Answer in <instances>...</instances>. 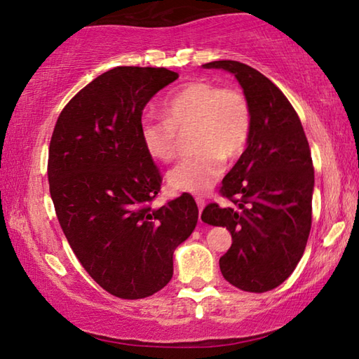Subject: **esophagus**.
<instances>
[{
  "instance_id": "34e87169",
  "label": "esophagus",
  "mask_w": 359,
  "mask_h": 359,
  "mask_svg": "<svg viewBox=\"0 0 359 359\" xmlns=\"http://www.w3.org/2000/svg\"><path fill=\"white\" fill-rule=\"evenodd\" d=\"M194 199H196V204H198V208H199V212H203L204 205H205V201H204L201 196H198V198H194Z\"/></svg>"
}]
</instances>
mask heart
Instances as JSON below:
<instances>
[{
  "label": "heart",
  "instance_id": "1",
  "mask_svg": "<svg viewBox=\"0 0 359 359\" xmlns=\"http://www.w3.org/2000/svg\"><path fill=\"white\" fill-rule=\"evenodd\" d=\"M165 120L144 118L139 135L147 154L161 163L177 155V135L193 131L196 155L168 172L172 190L205 193L224 172V160L239 158L252 135V107L247 96L234 87H218L194 81L177 90L165 106Z\"/></svg>",
  "mask_w": 359,
  "mask_h": 359
}]
</instances>
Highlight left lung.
<instances>
[{
  "label": "left lung",
  "instance_id": "left-lung-1",
  "mask_svg": "<svg viewBox=\"0 0 359 359\" xmlns=\"http://www.w3.org/2000/svg\"><path fill=\"white\" fill-rule=\"evenodd\" d=\"M241 83L252 107L247 149L222 182L234 208L209 204L203 222L226 226L233 238L220 271L239 290L264 293L278 287L299 263L312 226L313 166L306 133L280 90L248 65L220 60Z\"/></svg>",
  "mask_w": 359,
  "mask_h": 359
}]
</instances>
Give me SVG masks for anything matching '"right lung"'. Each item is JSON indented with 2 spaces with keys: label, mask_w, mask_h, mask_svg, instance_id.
Returning a JSON list of instances; mask_svg holds the SVG:
<instances>
[{
  "label": "right lung",
  "mask_w": 359,
  "mask_h": 359,
  "mask_svg": "<svg viewBox=\"0 0 359 359\" xmlns=\"http://www.w3.org/2000/svg\"><path fill=\"white\" fill-rule=\"evenodd\" d=\"M166 68L118 66L83 87L60 114L48 185L63 233L90 277L121 299H142L172 278V255L198 223L188 193L154 209L161 175L139 126Z\"/></svg>",
  "instance_id": "1"
}]
</instances>
